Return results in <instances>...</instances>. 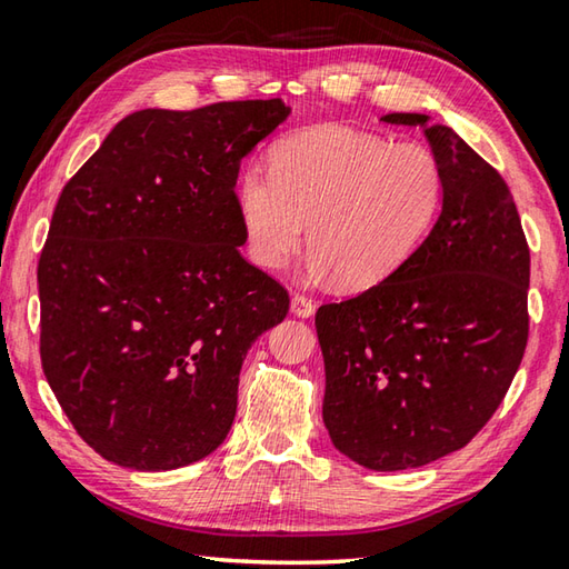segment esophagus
<instances>
[{
	"label": "esophagus",
	"mask_w": 569,
	"mask_h": 569,
	"mask_svg": "<svg viewBox=\"0 0 569 569\" xmlns=\"http://www.w3.org/2000/svg\"><path fill=\"white\" fill-rule=\"evenodd\" d=\"M317 305L312 302V299L305 297V295H292V302H289V312H292L295 317L299 319H309L315 315Z\"/></svg>",
	"instance_id": "1"
}]
</instances>
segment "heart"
<instances>
[{
	"label": "heart",
	"instance_id": "obj_1",
	"mask_svg": "<svg viewBox=\"0 0 569 569\" xmlns=\"http://www.w3.org/2000/svg\"><path fill=\"white\" fill-rule=\"evenodd\" d=\"M443 173L421 143H389L341 126L284 138L272 173L248 166L238 178V216L250 260L280 267L302 248L309 270L345 287L383 282L431 230Z\"/></svg>",
	"mask_w": 569,
	"mask_h": 569
}]
</instances>
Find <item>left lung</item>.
<instances>
[{"instance_id": "left-lung-1", "label": "left lung", "mask_w": 569, "mask_h": 569, "mask_svg": "<svg viewBox=\"0 0 569 569\" xmlns=\"http://www.w3.org/2000/svg\"><path fill=\"white\" fill-rule=\"evenodd\" d=\"M421 126L443 173L441 212L391 277L319 307L321 418L341 456L409 470L463 448L506 396L528 345L530 250L506 180L451 126Z\"/></svg>"}]
</instances>
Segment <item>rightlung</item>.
<instances>
[{"label": "right lung", "mask_w": 569, "mask_h": 569, "mask_svg": "<svg viewBox=\"0 0 569 569\" xmlns=\"http://www.w3.org/2000/svg\"><path fill=\"white\" fill-rule=\"evenodd\" d=\"M282 99L118 121L63 186L39 260L41 367L96 453L133 470L210 456L254 339L289 297L240 254V163Z\"/></svg>", "instance_id": "obj_1"}]
</instances>
